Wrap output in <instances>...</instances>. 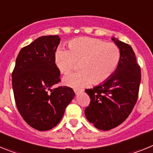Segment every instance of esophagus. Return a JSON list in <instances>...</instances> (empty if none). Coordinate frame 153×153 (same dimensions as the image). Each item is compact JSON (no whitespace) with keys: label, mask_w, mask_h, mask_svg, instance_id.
<instances>
[{"label":"esophagus","mask_w":153,"mask_h":153,"mask_svg":"<svg viewBox=\"0 0 153 153\" xmlns=\"http://www.w3.org/2000/svg\"><path fill=\"white\" fill-rule=\"evenodd\" d=\"M74 92H75L76 95H78V94H79L80 93H82V92H83V90H77V89H74Z\"/></svg>","instance_id":"obj_1"}]
</instances>
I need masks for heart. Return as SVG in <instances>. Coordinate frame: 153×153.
Instances as JSON below:
<instances>
[{"label": "heart", "instance_id": "b5f03b06", "mask_svg": "<svg viewBox=\"0 0 153 153\" xmlns=\"http://www.w3.org/2000/svg\"><path fill=\"white\" fill-rule=\"evenodd\" d=\"M69 49L60 48L55 53V63L63 74L70 73L79 63L81 71L63 78L67 86L80 88L93 83L99 84L114 74L120 60V51L113 43L97 38L80 37L70 41Z\"/></svg>", "mask_w": 153, "mask_h": 153}]
</instances>
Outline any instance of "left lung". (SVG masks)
<instances>
[{
  "mask_svg": "<svg viewBox=\"0 0 153 153\" xmlns=\"http://www.w3.org/2000/svg\"><path fill=\"white\" fill-rule=\"evenodd\" d=\"M112 40L120 51L117 70L107 80L85 90L90 98L85 116L101 130L113 129L126 120L137 101L141 81V70L131 46L115 37Z\"/></svg>",
  "mask_w": 153,
  "mask_h": 153,
  "instance_id": "1",
  "label": "left lung"
}]
</instances>
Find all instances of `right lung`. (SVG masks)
<instances>
[{
	"instance_id": "obj_1",
	"label": "right lung",
	"mask_w": 153,
	"mask_h": 153,
	"mask_svg": "<svg viewBox=\"0 0 153 153\" xmlns=\"http://www.w3.org/2000/svg\"><path fill=\"white\" fill-rule=\"evenodd\" d=\"M58 35L40 36L23 47L12 73L16 106L25 122L39 131L56 126L75 96L72 88L59 86L60 72L55 63Z\"/></svg>"
}]
</instances>
